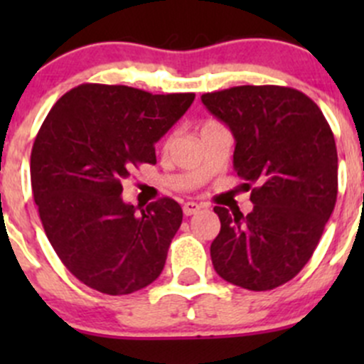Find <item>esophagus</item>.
<instances>
[{
  "label": "esophagus",
  "mask_w": 364,
  "mask_h": 364,
  "mask_svg": "<svg viewBox=\"0 0 364 364\" xmlns=\"http://www.w3.org/2000/svg\"><path fill=\"white\" fill-rule=\"evenodd\" d=\"M199 211H200V204L197 203H185V205H183V213H185L186 216H192Z\"/></svg>",
  "instance_id": "34e87169"
}]
</instances>
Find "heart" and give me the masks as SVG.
<instances>
[{
	"mask_svg": "<svg viewBox=\"0 0 364 364\" xmlns=\"http://www.w3.org/2000/svg\"><path fill=\"white\" fill-rule=\"evenodd\" d=\"M213 124H218V123H215V121H205V123L203 124V128H200V132L205 130V128H211ZM168 142H171V139H168V141H167V144H168Z\"/></svg>",
	"mask_w": 364,
	"mask_h": 364,
	"instance_id": "1",
	"label": "heart"
}]
</instances>
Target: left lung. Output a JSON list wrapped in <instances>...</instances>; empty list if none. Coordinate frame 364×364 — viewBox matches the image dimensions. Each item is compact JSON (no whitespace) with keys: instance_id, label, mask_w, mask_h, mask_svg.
<instances>
[{"instance_id":"obj_1","label":"left lung","mask_w":364,"mask_h":364,"mask_svg":"<svg viewBox=\"0 0 364 364\" xmlns=\"http://www.w3.org/2000/svg\"><path fill=\"white\" fill-rule=\"evenodd\" d=\"M236 139L234 168L252 213L216 205L215 271L237 287L271 291L310 260L338 193V155L318 105L285 86H236L200 97Z\"/></svg>"}]
</instances>
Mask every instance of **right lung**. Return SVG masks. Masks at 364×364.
Here are the masks:
<instances>
[{
	"mask_svg": "<svg viewBox=\"0 0 364 364\" xmlns=\"http://www.w3.org/2000/svg\"><path fill=\"white\" fill-rule=\"evenodd\" d=\"M193 98L80 84L47 114L31 149L33 197L54 252L87 287L123 296L160 277L181 205L164 197L137 213L121 197V181L156 164L155 142Z\"/></svg>",
	"mask_w": 364,
	"mask_h": 364,
	"instance_id": "right-lung-1",
	"label": "right lung"
}]
</instances>
